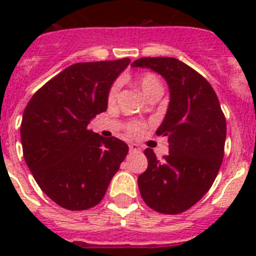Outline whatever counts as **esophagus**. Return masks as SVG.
<instances>
[{
	"label": "esophagus",
	"mask_w": 256,
	"mask_h": 256,
	"mask_svg": "<svg viewBox=\"0 0 256 256\" xmlns=\"http://www.w3.org/2000/svg\"><path fill=\"white\" fill-rule=\"evenodd\" d=\"M128 148H130V152H140V146L138 144H128Z\"/></svg>",
	"instance_id": "obj_1"
}]
</instances>
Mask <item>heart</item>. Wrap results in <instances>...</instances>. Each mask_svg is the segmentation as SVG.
<instances>
[{
	"label": "heart",
	"instance_id": "heart-1",
	"mask_svg": "<svg viewBox=\"0 0 256 256\" xmlns=\"http://www.w3.org/2000/svg\"><path fill=\"white\" fill-rule=\"evenodd\" d=\"M136 84L140 86V92H144L146 96H148V94H152V92H156V90H160V92H162V85H160V80H158V77H156V74L152 73H144L142 74V76H140ZM118 88H120V85H118V84H114V85L110 88V90H108V100H110V102H112V100H116V92H118ZM128 130L130 134H134V136H136V134H140V132L144 130V124H140V122H132V124H128Z\"/></svg>",
	"mask_w": 256,
	"mask_h": 256
}]
</instances>
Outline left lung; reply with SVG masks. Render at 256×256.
<instances>
[{"label":"left lung","mask_w":256,"mask_h":256,"mask_svg":"<svg viewBox=\"0 0 256 256\" xmlns=\"http://www.w3.org/2000/svg\"><path fill=\"white\" fill-rule=\"evenodd\" d=\"M168 81L170 104L156 136H168V154L156 160L144 150L148 170L138 176L142 199L162 214H180L212 186L224 156L226 118L203 76L171 57H144L132 64Z\"/></svg>","instance_id":"1"}]
</instances>
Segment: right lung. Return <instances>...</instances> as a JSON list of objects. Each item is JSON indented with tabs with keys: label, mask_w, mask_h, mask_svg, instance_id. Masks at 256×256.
Wrapping results in <instances>:
<instances>
[{
	"label": "right lung",
	"mask_w": 256,
	"mask_h": 256,
	"mask_svg": "<svg viewBox=\"0 0 256 256\" xmlns=\"http://www.w3.org/2000/svg\"><path fill=\"white\" fill-rule=\"evenodd\" d=\"M128 64V58L74 64L38 88L24 110L26 164L41 190L66 210L96 206L128 156L124 142L88 126L106 112L108 90Z\"/></svg>",
	"instance_id": "1"
}]
</instances>
